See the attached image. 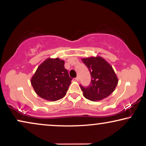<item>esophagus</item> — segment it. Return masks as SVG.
<instances>
[{
  "label": "esophagus",
  "mask_w": 146,
  "mask_h": 146,
  "mask_svg": "<svg viewBox=\"0 0 146 146\" xmlns=\"http://www.w3.org/2000/svg\"><path fill=\"white\" fill-rule=\"evenodd\" d=\"M75 80L76 81H79L80 80V77L79 76H77L76 78H75Z\"/></svg>",
  "instance_id": "1"
}]
</instances>
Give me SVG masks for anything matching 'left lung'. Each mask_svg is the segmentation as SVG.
I'll list each match as a JSON object with an SVG mask.
<instances>
[{"mask_svg": "<svg viewBox=\"0 0 146 146\" xmlns=\"http://www.w3.org/2000/svg\"><path fill=\"white\" fill-rule=\"evenodd\" d=\"M82 60L88 67L92 77L88 86L80 85L84 96L93 102L102 100L109 96L118 82L111 66L100 56L86 58Z\"/></svg>", "mask_w": 146, "mask_h": 146, "instance_id": "8db88e82", "label": "left lung"}]
</instances>
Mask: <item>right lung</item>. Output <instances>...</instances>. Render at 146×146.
<instances>
[{
	"label": "right lung",
	"mask_w": 146,
	"mask_h": 146,
	"mask_svg": "<svg viewBox=\"0 0 146 146\" xmlns=\"http://www.w3.org/2000/svg\"><path fill=\"white\" fill-rule=\"evenodd\" d=\"M72 80L63 60L48 58L38 67L31 82L40 97L54 102L65 96Z\"/></svg>",
	"instance_id": "obj_1"
}]
</instances>
